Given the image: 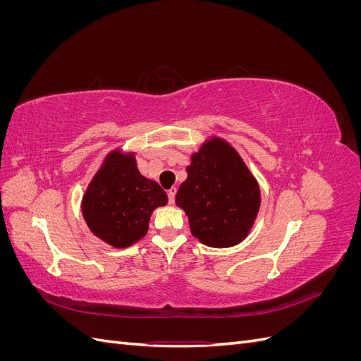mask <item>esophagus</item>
Listing matches in <instances>:
<instances>
[{"instance_id": "34e87169", "label": "esophagus", "mask_w": 361, "mask_h": 361, "mask_svg": "<svg viewBox=\"0 0 361 361\" xmlns=\"http://www.w3.org/2000/svg\"><path fill=\"white\" fill-rule=\"evenodd\" d=\"M176 187H173V188H170L169 191H167V195H169V202L170 203H174V197H176Z\"/></svg>"}]
</instances>
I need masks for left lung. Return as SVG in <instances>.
Returning <instances> with one entry per match:
<instances>
[{"label":"left lung","instance_id":"left-lung-1","mask_svg":"<svg viewBox=\"0 0 361 361\" xmlns=\"http://www.w3.org/2000/svg\"><path fill=\"white\" fill-rule=\"evenodd\" d=\"M187 173L176 204L187 212L191 233L214 248L241 243L255 223L260 191L238 152L212 138L191 157Z\"/></svg>","mask_w":361,"mask_h":361}]
</instances>
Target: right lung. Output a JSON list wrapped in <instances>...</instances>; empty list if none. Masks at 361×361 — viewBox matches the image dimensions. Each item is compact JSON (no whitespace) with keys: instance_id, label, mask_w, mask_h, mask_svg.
Instances as JSON below:
<instances>
[{"instance_id":"obj_1","label":"right lung","mask_w":361,"mask_h":361,"mask_svg":"<svg viewBox=\"0 0 361 361\" xmlns=\"http://www.w3.org/2000/svg\"><path fill=\"white\" fill-rule=\"evenodd\" d=\"M167 200L155 180L141 176L134 155L114 150L84 194L82 215L97 238L125 248L147 233L152 212Z\"/></svg>"}]
</instances>
